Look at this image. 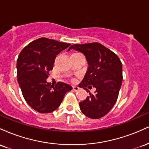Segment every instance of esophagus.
<instances>
[{
    "mask_svg": "<svg viewBox=\"0 0 149 149\" xmlns=\"http://www.w3.org/2000/svg\"><path fill=\"white\" fill-rule=\"evenodd\" d=\"M73 90H74V91H78V90H79V88H78V87H77V86H73Z\"/></svg>",
    "mask_w": 149,
    "mask_h": 149,
    "instance_id": "1",
    "label": "esophagus"
}]
</instances>
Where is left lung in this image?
<instances>
[{
  "label": "left lung",
  "mask_w": 149,
  "mask_h": 149,
  "mask_svg": "<svg viewBox=\"0 0 149 149\" xmlns=\"http://www.w3.org/2000/svg\"><path fill=\"white\" fill-rule=\"evenodd\" d=\"M71 49L83 53L89 67L80 83L85 90L96 88L95 95L90 93L86 100L80 102V109L87 117L98 119L111 110L117 101L123 81L122 63L117 55L99 42L74 44Z\"/></svg>",
  "instance_id": "left-lung-1"
}]
</instances>
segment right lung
<instances>
[{
    "label": "right lung",
    "mask_w": 149,
    "mask_h": 149,
    "mask_svg": "<svg viewBox=\"0 0 149 149\" xmlns=\"http://www.w3.org/2000/svg\"><path fill=\"white\" fill-rule=\"evenodd\" d=\"M71 45L47 38L30 42L21 51L17 61V76L22 95L32 109L41 113L55 111L71 85L58 82L51 86L46 79L56 56Z\"/></svg>",
    "instance_id": "right-lung-1"
}]
</instances>
